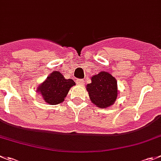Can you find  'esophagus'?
I'll use <instances>...</instances> for the list:
<instances>
[{"label": "esophagus", "instance_id": "1", "mask_svg": "<svg viewBox=\"0 0 161 161\" xmlns=\"http://www.w3.org/2000/svg\"><path fill=\"white\" fill-rule=\"evenodd\" d=\"M76 82L77 84H79V85H85V80H82V79H77V80H76Z\"/></svg>", "mask_w": 161, "mask_h": 161}]
</instances>
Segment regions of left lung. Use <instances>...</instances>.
Listing matches in <instances>:
<instances>
[{"mask_svg":"<svg viewBox=\"0 0 161 161\" xmlns=\"http://www.w3.org/2000/svg\"><path fill=\"white\" fill-rule=\"evenodd\" d=\"M91 79L92 82L87 85L86 89L92 102L101 108L113 105L118 95L116 78L102 71Z\"/></svg>","mask_w":161,"mask_h":161,"instance_id":"1","label":"left lung"}]
</instances>
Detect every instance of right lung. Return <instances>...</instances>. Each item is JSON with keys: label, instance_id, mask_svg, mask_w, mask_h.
<instances>
[{"label": "right lung", "instance_id": "add662e5", "mask_svg": "<svg viewBox=\"0 0 161 161\" xmlns=\"http://www.w3.org/2000/svg\"><path fill=\"white\" fill-rule=\"evenodd\" d=\"M75 84L73 80L65 79L60 72L54 71L39 85L36 91L42 95L45 102L55 105L64 101L70 88Z\"/></svg>", "mask_w": 161, "mask_h": 161}]
</instances>
